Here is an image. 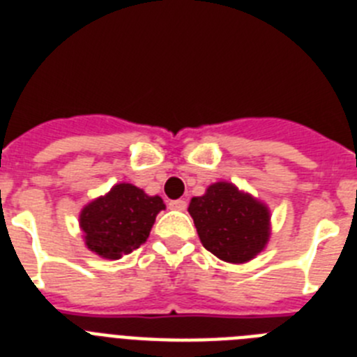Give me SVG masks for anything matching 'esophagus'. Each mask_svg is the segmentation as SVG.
Here are the masks:
<instances>
[{"instance_id": "1", "label": "esophagus", "mask_w": 357, "mask_h": 357, "mask_svg": "<svg viewBox=\"0 0 357 357\" xmlns=\"http://www.w3.org/2000/svg\"><path fill=\"white\" fill-rule=\"evenodd\" d=\"M185 207H188V202L182 200V198L169 202V209H173V211H185Z\"/></svg>"}]
</instances>
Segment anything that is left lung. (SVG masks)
I'll return each instance as SVG.
<instances>
[{
    "instance_id": "8db88e82",
    "label": "left lung",
    "mask_w": 357,
    "mask_h": 357,
    "mask_svg": "<svg viewBox=\"0 0 357 357\" xmlns=\"http://www.w3.org/2000/svg\"><path fill=\"white\" fill-rule=\"evenodd\" d=\"M188 211L202 245L225 263H248L270 241L268 206L232 182L211 184L202 197L191 198Z\"/></svg>"
}]
</instances>
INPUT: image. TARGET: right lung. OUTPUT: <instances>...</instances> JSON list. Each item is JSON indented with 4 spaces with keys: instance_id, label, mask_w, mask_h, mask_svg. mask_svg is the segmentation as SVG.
I'll list each match as a JSON object with an SVG mask.
<instances>
[{
    "instance_id": "1",
    "label": "right lung",
    "mask_w": 357,
    "mask_h": 357,
    "mask_svg": "<svg viewBox=\"0 0 357 357\" xmlns=\"http://www.w3.org/2000/svg\"><path fill=\"white\" fill-rule=\"evenodd\" d=\"M166 209L160 197H150L141 188L121 182L109 193L91 200L80 211L85 247L103 259H119L139 248L150 236L157 214Z\"/></svg>"
}]
</instances>
